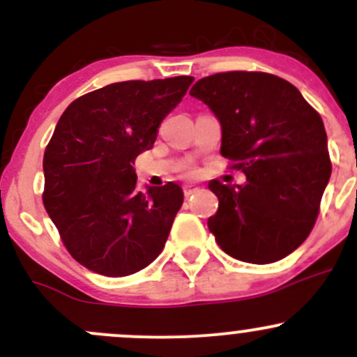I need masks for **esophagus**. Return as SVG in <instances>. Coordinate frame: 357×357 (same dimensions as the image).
<instances>
[{
    "label": "esophagus",
    "instance_id": "obj_1",
    "mask_svg": "<svg viewBox=\"0 0 357 357\" xmlns=\"http://www.w3.org/2000/svg\"><path fill=\"white\" fill-rule=\"evenodd\" d=\"M183 192H185V197H186V199H188V197L195 195L197 192H200V186L193 185V183H188V185L183 186Z\"/></svg>",
    "mask_w": 357,
    "mask_h": 357
}]
</instances>
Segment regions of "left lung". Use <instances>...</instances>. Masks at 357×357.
Listing matches in <instances>:
<instances>
[{
    "mask_svg": "<svg viewBox=\"0 0 357 357\" xmlns=\"http://www.w3.org/2000/svg\"><path fill=\"white\" fill-rule=\"evenodd\" d=\"M190 95L218 117L221 155L247 178L208 183L219 199L207 221L215 242L252 264L287 257L311 233L332 174L321 117L294 84L266 72L208 75Z\"/></svg>",
    "mask_w": 357,
    "mask_h": 357,
    "instance_id": "obj_1",
    "label": "left lung"
}]
</instances>
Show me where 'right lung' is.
Here are the masks:
<instances>
[{
  "instance_id": "1",
  "label": "right lung",
  "mask_w": 357,
  "mask_h": 357,
  "mask_svg": "<svg viewBox=\"0 0 357 357\" xmlns=\"http://www.w3.org/2000/svg\"><path fill=\"white\" fill-rule=\"evenodd\" d=\"M192 82L190 75L114 82L74 100L59 119L43 158V204L84 268L128 276L164 248L183 190L169 181L138 192L132 164Z\"/></svg>"
}]
</instances>
